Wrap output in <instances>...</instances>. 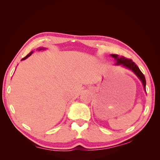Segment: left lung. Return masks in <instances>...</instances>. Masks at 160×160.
<instances>
[{
  "label": "left lung",
  "mask_w": 160,
  "mask_h": 160,
  "mask_svg": "<svg viewBox=\"0 0 160 160\" xmlns=\"http://www.w3.org/2000/svg\"><path fill=\"white\" fill-rule=\"evenodd\" d=\"M111 56L113 57L115 60V65H120L126 69H128L129 70L132 71L135 75H136L137 77L140 80V81L142 83V85L144 87V90L145 93H147L146 91V79L144 76V74L142 73L140 69H139V67L135 64L134 62L130 59L126 58L124 56H119L117 54H111Z\"/></svg>",
  "instance_id": "left-lung-1"
}]
</instances>
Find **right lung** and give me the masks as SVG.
I'll return each instance as SVG.
<instances>
[{"mask_svg":"<svg viewBox=\"0 0 160 160\" xmlns=\"http://www.w3.org/2000/svg\"><path fill=\"white\" fill-rule=\"evenodd\" d=\"M46 49L45 48H44V47H39V48H38V49H37V50H38V51H40V50H45ZM33 53V51H32V52H30L29 54H28V55H27L25 58H23L21 60H25V59H27V58H28V57H29L30 56H31L32 55V54Z\"/></svg>","mask_w":160,"mask_h":160,"instance_id":"obj_1","label":"right lung"}]
</instances>
